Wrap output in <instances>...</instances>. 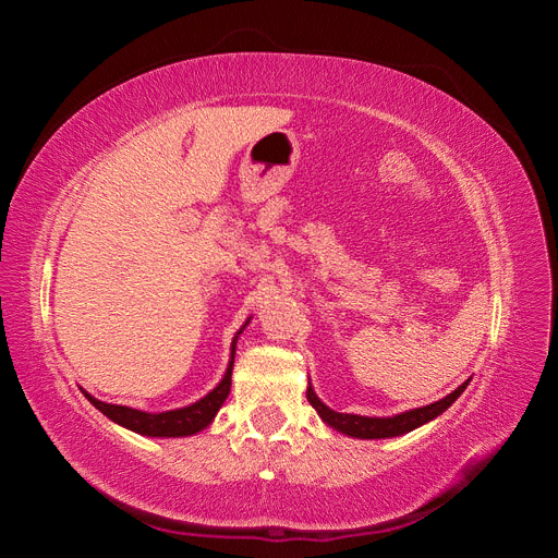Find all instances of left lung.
Listing matches in <instances>:
<instances>
[{"label": "left lung", "instance_id": "obj_1", "mask_svg": "<svg viewBox=\"0 0 558 558\" xmlns=\"http://www.w3.org/2000/svg\"><path fill=\"white\" fill-rule=\"evenodd\" d=\"M470 379H465L456 391H451L449 396H445L442 400L424 404V408H416V410H408V412H400L393 416H361V414H347V412H335L330 410L328 404L320 400L314 391V386L310 381L307 386V400L312 408L318 412L320 421H324L326 426H330L332 430L349 435V437H356V440H386V437H398L404 433H412L414 428L428 424V421L440 416L445 410H449L451 404L456 402L465 388H468Z\"/></svg>", "mask_w": 558, "mask_h": 558}]
</instances>
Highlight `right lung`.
<instances>
[{
  "label": "right lung",
  "instance_id": "1",
  "mask_svg": "<svg viewBox=\"0 0 558 558\" xmlns=\"http://www.w3.org/2000/svg\"><path fill=\"white\" fill-rule=\"evenodd\" d=\"M251 324V316L244 320L242 328L234 332L232 344H230V359H228V367L211 391L207 396H202L199 400L185 404V408H177V410H167V412H144V410H134L128 408V404H111L105 400H97L95 396H90L86 388H81V393L90 400V404L102 412L107 418H111L113 424L123 426L137 435H146V437H189L195 433H202L205 428L211 426L214 416L218 414V410L223 408V402L230 393V384H232V365H234V349H238V340L240 335L244 332V328Z\"/></svg>",
  "mask_w": 558,
  "mask_h": 558
}]
</instances>
